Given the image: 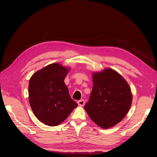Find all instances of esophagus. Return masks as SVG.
Masks as SVG:
<instances>
[{"label": "esophagus", "instance_id": "34e87169", "mask_svg": "<svg viewBox=\"0 0 157 157\" xmlns=\"http://www.w3.org/2000/svg\"><path fill=\"white\" fill-rule=\"evenodd\" d=\"M78 104L79 106H84L85 105V100H80L78 101Z\"/></svg>", "mask_w": 157, "mask_h": 157}]
</instances>
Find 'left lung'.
Here are the masks:
<instances>
[{
    "label": "left lung",
    "instance_id": "8db88e82",
    "mask_svg": "<svg viewBox=\"0 0 157 157\" xmlns=\"http://www.w3.org/2000/svg\"><path fill=\"white\" fill-rule=\"evenodd\" d=\"M93 89L84 109L92 120L103 128L120 122L130 108L132 95L126 81L110 68L93 74Z\"/></svg>",
    "mask_w": 157,
    "mask_h": 157
}]
</instances>
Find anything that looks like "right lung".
<instances>
[{"label": "right lung", "instance_id": "add662e5", "mask_svg": "<svg viewBox=\"0 0 157 157\" xmlns=\"http://www.w3.org/2000/svg\"><path fill=\"white\" fill-rule=\"evenodd\" d=\"M68 71L53 63L36 72L29 80L30 105L35 116L47 125L61 124L78 105L64 82Z\"/></svg>", "mask_w": 157, "mask_h": 157}]
</instances>
